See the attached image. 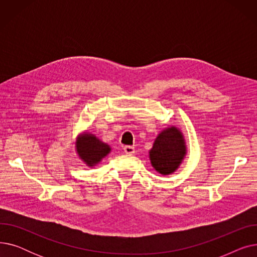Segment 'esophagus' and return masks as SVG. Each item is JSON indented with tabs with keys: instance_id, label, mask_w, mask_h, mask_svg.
Returning a JSON list of instances; mask_svg holds the SVG:
<instances>
[{
	"instance_id": "1",
	"label": "esophagus",
	"mask_w": 257,
	"mask_h": 257,
	"mask_svg": "<svg viewBox=\"0 0 257 257\" xmlns=\"http://www.w3.org/2000/svg\"><path fill=\"white\" fill-rule=\"evenodd\" d=\"M124 152L126 154H133L134 152H136V148H134L133 146H125L124 147Z\"/></svg>"
}]
</instances>
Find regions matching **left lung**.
Instances as JSON below:
<instances>
[{
    "instance_id": "8db88e82",
    "label": "left lung",
    "mask_w": 257,
    "mask_h": 257,
    "mask_svg": "<svg viewBox=\"0 0 257 257\" xmlns=\"http://www.w3.org/2000/svg\"><path fill=\"white\" fill-rule=\"evenodd\" d=\"M185 155L184 137L180 129L175 126L161 131L149 151L152 167L161 175H170L177 171Z\"/></svg>"
}]
</instances>
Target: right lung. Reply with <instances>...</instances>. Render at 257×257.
Segmentation results:
<instances>
[{"mask_svg":"<svg viewBox=\"0 0 257 257\" xmlns=\"http://www.w3.org/2000/svg\"><path fill=\"white\" fill-rule=\"evenodd\" d=\"M76 151L79 158L87 167L93 168L110 153L111 148L109 145L99 140L94 134L84 132L77 139Z\"/></svg>","mask_w":257,"mask_h":257,"instance_id":"add662e5","label":"right lung"}]
</instances>
